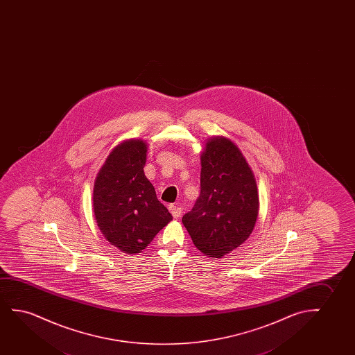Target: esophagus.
<instances>
[{
	"label": "esophagus",
	"mask_w": 355,
	"mask_h": 355,
	"mask_svg": "<svg viewBox=\"0 0 355 355\" xmlns=\"http://www.w3.org/2000/svg\"><path fill=\"white\" fill-rule=\"evenodd\" d=\"M168 209H170L171 214H172V216H173L175 218L180 217V214H182V207H180V206L172 204L168 206Z\"/></svg>",
	"instance_id": "esophagus-1"
}]
</instances>
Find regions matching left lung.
I'll use <instances>...</instances> for the list:
<instances>
[{
  "instance_id": "1",
  "label": "left lung",
  "mask_w": 355,
  "mask_h": 355,
  "mask_svg": "<svg viewBox=\"0 0 355 355\" xmlns=\"http://www.w3.org/2000/svg\"><path fill=\"white\" fill-rule=\"evenodd\" d=\"M259 199L251 167L233 141L214 137L201 153L200 196L182 218L195 246L222 258L252 233Z\"/></svg>"
}]
</instances>
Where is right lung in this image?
Returning a JSON list of instances; mask_svg holds the SVG:
<instances>
[{"mask_svg": "<svg viewBox=\"0 0 355 355\" xmlns=\"http://www.w3.org/2000/svg\"><path fill=\"white\" fill-rule=\"evenodd\" d=\"M148 146L130 139L115 146L98 172L93 211L107 241L122 252L139 253L172 220L144 175Z\"/></svg>", "mask_w": 355, "mask_h": 355, "instance_id": "add662e5", "label": "right lung"}]
</instances>
